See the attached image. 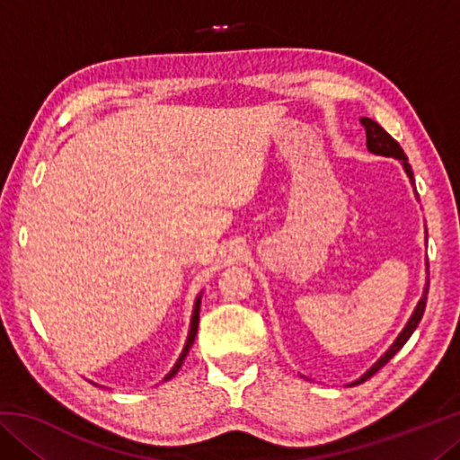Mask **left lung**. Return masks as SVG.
Returning a JSON list of instances; mask_svg holds the SVG:
<instances>
[{
  "label": "left lung",
  "mask_w": 460,
  "mask_h": 460,
  "mask_svg": "<svg viewBox=\"0 0 460 460\" xmlns=\"http://www.w3.org/2000/svg\"><path fill=\"white\" fill-rule=\"evenodd\" d=\"M361 121V126L365 128V136H367V147H369V152H373V154H381V155H392V158H398V160H402V164H403V168H406V172H408V176L411 178V181H414V176H411V166L408 164V155L403 154V150H402V146L395 142V139L387 134V131L379 126L377 121H373V119H369V118H361L359 119ZM428 290L424 292V296H422V300L418 302V306H416V310H414V314H411V318L408 321V324H406V329H403L402 332H400V337L395 339V342L392 347L387 349V353L381 357V359L373 365V367L365 373V376L357 381V384H363L365 379H369L371 376H376V373L384 367V365L392 359V357L400 351V349L406 345V341L411 337V332L416 331V326H418V323L422 321V316H424V310H426V300H428Z\"/></svg>",
  "instance_id": "1"
}]
</instances>
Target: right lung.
I'll return each mask as SVG.
<instances>
[{
  "label": "right lung",
  "mask_w": 460,
  "mask_h": 460,
  "mask_svg": "<svg viewBox=\"0 0 460 460\" xmlns=\"http://www.w3.org/2000/svg\"><path fill=\"white\" fill-rule=\"evenodd\" d=\"M199 308H200V298L197 300V305H194V314H192V323H190L189 341H186V345H184V351H182V355H181V359L176 361V365L172 367V371H170L168 376H166V381H168V379H172V377H174V373H176L178 369H181V365H182V361H184V357H186V353H189V349L192 347L194 337H197V331H199Z\"/></svg>",
  "instance_id": "add662e5"
}]
</instances>
